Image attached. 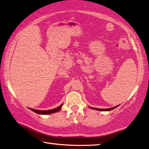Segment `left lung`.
<instances>
[{"label":"left lung","mask_w":149,"mask_h":149,"mask_svg":"<svg viewBox=\"0 0 149 149\" xmlns=\"http://www.w3.org/2000/svg\"><path fill=\"white\" fill-rule=\"evenodd\" d=\"M117 106H115L114 108H108V109H100V108H91L92 109H94V110H100V111H110V110H112L113 109H114V108H116Z\"/></svg>","instance_id":"left-lung-1"}]
</instances>
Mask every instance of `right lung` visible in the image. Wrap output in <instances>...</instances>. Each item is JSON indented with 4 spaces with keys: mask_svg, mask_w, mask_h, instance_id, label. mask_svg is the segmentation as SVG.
<instances>
[{
    "mask_svg": "<svg viewBox=\"0 0 149 149\" xmlns=\"http://www.w3.org/2000/svg\"><path fill=\"white\" fill-rule=\"evenodd\" d=\"M62 106V104L61 106H59V107H57L56 108H54V109L52 110H37L35 109H33V108H30V110H31L33 112H35V113H37V114H52V113H55L58 112L61 110Z\"/></svg>",
    "mask_w": 149,
    "mask_h": 149,
    "instance_id": "add662e5",
    "label": "right lung"
}]
</instances>
